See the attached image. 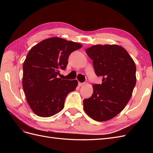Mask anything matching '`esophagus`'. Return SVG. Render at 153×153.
I'll list each match as a JSON object with an SVG mask.
<instances>
[{"label":"esophagus","mask_w":153,"mask_h":153,"mask_svg":"<svg viewBox=\"0 0 153 153\" xmlns=\"http://www.w3.org/2000/svg\"><path fill=\"white\" fill-rule=\"evenodd\" d=\"M84 84H85V83H81V82H78V85H79L80 87H81V86H83V85H84Z\"/></svg>","instance_id":"34e87169"}]
</instances>
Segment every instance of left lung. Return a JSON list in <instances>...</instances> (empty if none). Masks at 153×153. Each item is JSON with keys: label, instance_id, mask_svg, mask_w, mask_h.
<instances>
[{"label": "left lung", "instance_id": "left-lung-1", "mask_svg": "<svg viewBox=\"0 0 153 153\" xmlns=\"http://www.w3.org/2000/svg\"><path fill=\"white\" fill-rule=\"evenodd\" d=\"M85 52L92 61L102 84H94L93 94L84 100L87 114L97 121L112 119L124 108L136 84V66L127 51L116 45H97Z\"/></svg>", "mask_w": 153, "mask_h": 153}]
</instances>
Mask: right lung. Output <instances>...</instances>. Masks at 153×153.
Returning a JSON list of instances; mask_svg holds the SVG:
<instances>
[{"mask_svg":"<svg viewBox=\"0 0 153 153\" xmlns=\"http://www.w3.org/2000/svg\"><path fill=\"white\" fill-rule=\"evenodd\" d=\"M82 45L54 37L32 47L23 65V89L32 110L38 116L48 117L63 109L67 95L75 91L76 80L58 78L67 67L68 57Z\"/></svg>","mask_w":153,"mask_h":153,"instance_id":"1","label":"right lung"}]
</instances>
